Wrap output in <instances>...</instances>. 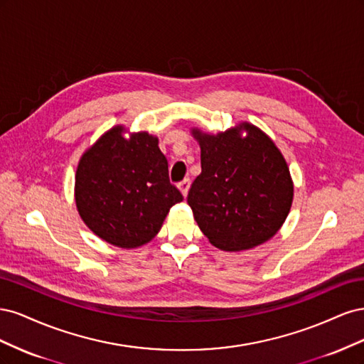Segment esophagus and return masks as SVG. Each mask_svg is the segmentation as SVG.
<instances>
[{
	"label": "esophagus",
	"mask_w": 364,
	"mask_h": 364,
	"mask_svg": "<svg viewBox=\"0 0 364 364\" xmlns=\"http://www.w3.org/2000/svg\"><path fill=\"white\" fill-rule=\"evenodd\" d=\"M190 185H191V182H190V179H183L178 186H179V190H181V193L183 194V196H186L188 194V190H190Z\"/></svg>",
	"instance_id": "1"
}]
</instances>
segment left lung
<instances>
[{
	"label": "left lung",
	"mask_w": 364,
	"mask_h": 364,
	"mask_svg": "<svg viewBox=\"0 0 364 364\" xmlns=\"http://www.w3.org/2000/svg\"><path fill=\"white\" fill-rule=\"evenodd\" d=\"M202 173L188 191L194 220L213 246L253 249L282 228L293 203L290 168L273 139L241 121L225 132L191 129Z\"/></svg>",
	"instance_id": "1"
}]
</instances>
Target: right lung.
<instances>
[{
	"instance_id": "right-lung-1",
	"label": "right lung",
	"mask_w": 364,
	"mask_h": 364,
	"mask_svg": "<svg viewBox=\"0 0 364 364\" xmlns=\"http://www.w3.org/2000/svg\"><path fill=\"white\" fill-rule=\"evenodd\" d=\"M158 144L149 132L118 124L83 151L75 170V206L106 243L121 249L147 245L170 208L183 200L170 183L168 162Z\"/></svg>"
}]
</instances>
